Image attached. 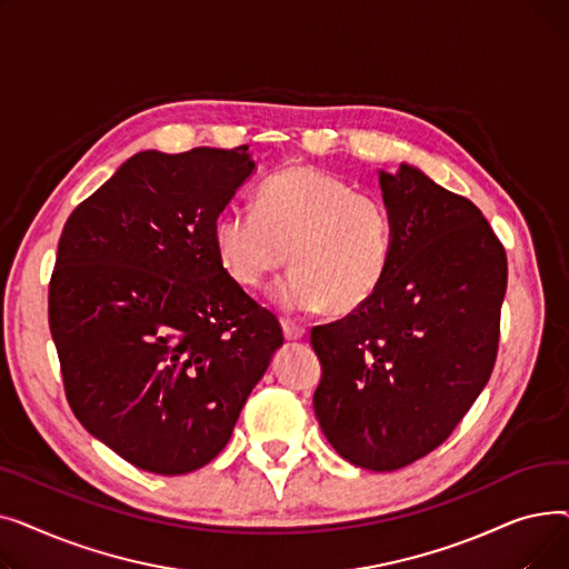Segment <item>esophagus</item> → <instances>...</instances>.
I'll use <instances>...</instances> for the list:
<instances>
[{
  "mask_svg": "<svg viewBox=\"0 0 569 569\" xmlns=\"http://www.w3.org/2000/svg\"><path fill=\"white\" fill-rule=\"evenodd\" d=\"M281 327H283V337L288 341H300L307 335V330H305L302 325H295L290 320H281Z\"/></svg>",
  "mask_w": 569,
  "mask_h": 569,
  "instance_id": "obj_1",
  "label": "esophagus"
}]
</instances>
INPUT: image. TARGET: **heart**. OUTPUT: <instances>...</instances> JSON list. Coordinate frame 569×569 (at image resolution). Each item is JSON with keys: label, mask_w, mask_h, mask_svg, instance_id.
I'll return each mask as SVG.
<instances>
[{"label": "heart", "mask_w": 569, "mask_h": 569, "mask_svg": "<svg viewBox=\"0 0 569 569\" xmlns=\"http://www.w3.org/2000/svg\"><path fill=\"white\" fill-rule=\"evenodd\" d=\"M212 237L226 272L244 288H260L290 258L295 269L272 290L290 313L362 307L395 258L390 204L309 166L269 174L256 209H223Z\"/></svg>", "instance_id": "1"}]
</instances>
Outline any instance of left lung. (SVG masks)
<instances>
[{"label": "left lung", "instance_id": "1", "mask_svg": "<svg viewBox=\"0 0 569 569\" xmlns=\"http://www.w3.org/2000/svg\"><path fill=\"white\" fill-rule=\"evenodd\" d=\"M395 258L371 300L318 325V425L350 463L390 472L447 440L491 378L505 249L468 198L415 166L380 170Z\"/></svg>", "mask_w": 569, "mask_h": 569}]
</instances>
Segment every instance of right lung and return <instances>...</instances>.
<instances>
[{
    "label": "right lung",
    "mask_w": 569,
    "mask_h": 569,
    "mask_svg": "<svg viewBox=\"0 0 569 569\" xmlns=\"http://www.w3.org/2000/svg\"><path fill=\"white\" fill-rule=\"evenodd\" d=\"M253 170L247 144L147 149L59 237L48 322L69 406L147 472L212 461L283 346L279 320L226 272L212 237Z\"/></svg>",
    "instance_id": "add662e5"
}]
</instances>
